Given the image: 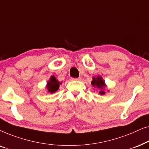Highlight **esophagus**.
Listing matches in <instances>:
<instances>
[{
	"label": "esophagus",
	"mask_w": 149,
	"mask_h": 149,
	"mask_svg": "<svg viewBox=\"0 0 149 149\" xmlns=\"http://www.w3.org/2000/svg\"><path fill=\"white\" fill-rule=\"evenodd\" d=\"M72 81H81V77H79V78H77V79H72Z\"/></svg>",
	"instance_id": "esophagus-1"
}]
</instances>
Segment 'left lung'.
I'll list each match as a JSON object with an SVG mask.
<instances>
[{
	"instance_id": "left-lung-1",
	"label": "left lung",
	"mask_w": 149,
	"mask_h": 149,
	"mask_svg": "<svg viewBox=\"0 0 149 149\" xmlns=\"http://www.w3.org/2000/svg\"><path fill=\"white\" fill-rule=\"evenodd\" d=\"M91 85L95 88H97L99 89L98 93L100 95H104L106 92H109V90L106 91V87H107V84L105 83V81L104 80L102 77L100 75H97L96 77H93V80L91 81Z\"/></svg>"
}]
</instances>
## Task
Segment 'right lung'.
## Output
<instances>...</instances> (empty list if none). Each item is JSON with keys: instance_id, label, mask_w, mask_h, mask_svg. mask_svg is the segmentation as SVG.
<instances>
[{"instance_id": "right-lung-1", "label": "right lung", "mask_w": 149, "mask_h": 149, "mask_svg": "<svg viewBox=\"0 0 149 149\" xmlns=\"http://www.w3.org/2000/svg\"><path fill=\"white\" fill-rule=\"evenodd\" d=\"M62 82H60L58 81V79L56 78V77L54 75H52L50 77L49 80L47 82V85L45 86L46 91L47 93H53L56 92L58 90L60 85L62 84Z\"/></svg>"}]
</instances>
